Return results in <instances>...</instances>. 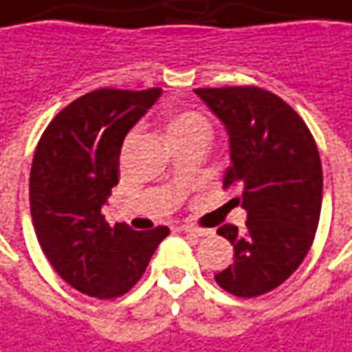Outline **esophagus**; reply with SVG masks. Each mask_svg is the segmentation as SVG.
Instances as JSON below:
<instances>
[{"label":"esophagus","mask_w":352,"mask_h":352,"mask_svg":"<svg viewBox=\"0 0 352 352\" xmlns=\"http://www.w3.org/2000/svg\"><path fill=\"white\" fill-rule=\"evenodd\" d=\"M180 232H184V234H188V236H193V237L212 236V230H207V228H197V226H182Z\"/></svg>","instance_id":"34e87169"}]
</instances>
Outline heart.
<instances>
[{
    "label": "heart",
    "mask_w": 352,
    "mask_h": 352,
    "mask_svg": "<svg viewBox=\"0 0 352 352\" xmlns=\"http://www.w3.org/2000/svg\"><path fill=\"white\" fill-rule=\"evenodd\" d=\"M166 134H168V140L190 134L210 135V122L207 120V116L188 109V111H180L172 116L170 122L166 126Z\"/></svg>",
    "instance_id": "heart-1"
}]
</instances>
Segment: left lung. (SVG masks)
I'll return each mask as SVG.
<instances>
[{
    "instance_id": "8db88e82",
    "label": "left lung",
    "mask_w": 352,
    "mask_h": 352,
    "mask_svg": "<svg viewBox=\"0 0 352 352\" xmlns=\"http://www.w3.org/2000/svg\"><path fill=\"white\" fill-rule=\"evenodd\" d=\"M230 138L224 188L237 186L245 232L217 230L234 245V263L214 276L236 297L282 285L309 253L322 208V162L309 126L282 98L256 86L197 88Z\"/></svg>"
}]
</instances>
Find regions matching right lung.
Returning a JSON list of instances; mask_svg holds the SVG:
<instances>
[{
	"label": "right lung",
	"instance_id": "obj_1",
	"mask_svg": "<svg viewBox=\"0 0 352 352\" xmlns=\"http://www.w3.org/2000/svg\"><path fill=\"white\" fill-rule=\"evenodd\" d=\"M161 88H101L74 99L45 128L30 170V214L43 254L80 293L115 299L144 276L168 228L109 226L101 207L118 184V157L130 128Z\"/></svg>",
	"mask_w": 352,
	"mask_h": 352
}]
</instances>
